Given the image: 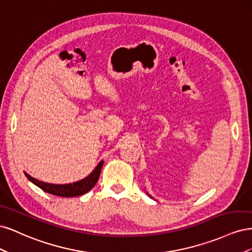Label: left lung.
Returning <instances> with one entry per match:
<instances>
[{
	"instance_id": "8db88e82",
	"label": "left lung",
	"mask_w": 252,
	"mask_h": 252,
	"mask_svg": "<svg viewBox=\"0 0 252 252\" xmlns=\"http://www.w3.org/2000/svg\"><path fill=\"white\" fill-rule=\"evenodd\" d=\"M146 193H147V192H146ZM147 194H148V195H149V196H150V197H152V196H151V195H150V194H149V193H147ZM152 199H154V197H152Z\"/></svg>"
}]
</instances>
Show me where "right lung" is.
Listing matches in <instances>:
<instances>
[{"label": "right lung", "mask_w": 252, "mask_h": 252, "mask_svg": "<svg viewBox=\"0 0 252 252\" xmlns=\"http://www.w3.org/2000/svg\"><path fill=\"white\" fill-rule=\"evenodd\" d=\"M104 161H101L96 165L95 168L93 170L89 175L86 178H84L80 181L69 183V184H50V183H45L42 181H39L37 179L32 178V175H29L27 172L24 171L26 178L33 183L35 186L44 190L45 192L51 193L53 195L58 196H64V197H73L79 196L87 193L89 190L94 188V186L96 184V182L100 178V173L102 170Z\"/></svg>", "instance_id": "1"}]
</instances>
